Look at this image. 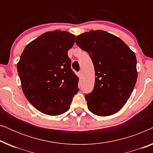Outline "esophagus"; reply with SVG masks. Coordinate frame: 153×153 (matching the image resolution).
<instances>
[{
	"label": "esophagus",
	"mask_w": 153,
	"mask_h": 153,
	"mask_svg": "<svg viewBox=\"0 0 153 153\" xmlns=\"http://www.w3.org/2000/svg\"><path fill=\"white\" fill-rule=\"evenodd\" d=\"M82 76H83V72L82 71H80V72H79V76L81 78V77H82Z\"/></svg>",
	"instance_id": "obj_1"
}]
</instances>
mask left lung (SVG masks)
<instances>
[{
    "label": "left lung",
    "instance_id": "8db88e82",
    "mask_svg": "<svg viewBox=\"0 0 153 153\" xmlns=\"http://www.w3.org/2000/svg\"><path fill=\"white\" fill-rule=\"evenodd\" d=\"M76 43L89 53L95 68L94 89L85 96L89 111L99 116L116 114L126 104L137 82L134 52L118 37L101 30L78 35Z\"/></svg>",
    "mask_w": 153,
    "mask_h": 153
}]
</instances>
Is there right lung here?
<instances>
[{"label": "right lung", "instance_id": "1", "mask_svg": "<svg viewBox=\"0 0 153 153\" xmlns=\"http://www.w3.org/2000/svg\"><path fill=\"white\" fill-rule=\"evenodd\" d=\"M75 38L67 31H49L28 44L21 55L17 71L23 93L42 114L66 112L78 93L79 77L68 55Z\"/></svg>", "mask_w": 153, "mask_h": 153}]
</instances>
